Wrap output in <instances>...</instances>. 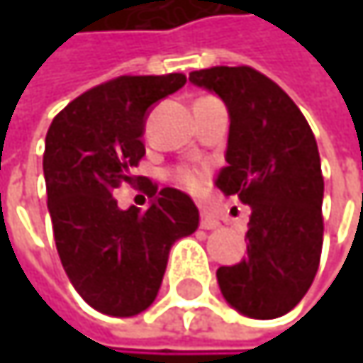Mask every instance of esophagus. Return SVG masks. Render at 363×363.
I'll return each instance as SVG.
<instances>
[{
  "label": "esophagus",
  "instance_id": "1",
  "mask_svg": "<svg viewBox=\"0 0 363 363\" xmlns=\"http://www.w3.org/2000/svg\"><path fill=\"white\" fill-rule=\"evenodd\" d=\"M199 225H201V229H216L220 223H218V218L216 216H212L210 212H201V220H199Z\"/></svg>",
  "mask_w": 363,
  "mask_h": 363
}]
</instances>
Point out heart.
<instances>
[{
	"instance_id": "heart-1",
	"label": "heart",
	"mask_w": 363,
	"mask_h": 363,
	"mask_svg": "<svg viewBox=\"0 0 363 363\" xmlns=\"http://www.w3.org/2000/svg\"><path fill=\"white\" fill-rule=\"evenodd\" d=\"M172 181L181 184L182 189L201 191L206 184V174L199 170H193V168H177V170H172Z\"/></svg>"
}]
</instances>
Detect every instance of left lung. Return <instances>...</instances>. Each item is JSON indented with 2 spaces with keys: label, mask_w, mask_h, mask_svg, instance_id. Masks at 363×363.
Here are the masks:
<instances>
[{
  "label": "left lung",
  "mask_w": 363,
  "mask_h": 363,
  "mask_svg": "<svg viewBox=\"0 0 363 363\" xmlns=\"http://www.w3.org/2000/svg\"><path fill=\"white\" fill-rule=\"evenodd\" d=\"M189 82L225 101L231 125L216 186L252 208L248 256L216 271L220 292L248 318L286 315L313 284L324 244L315 136L294 101L252 67L199 69Z\"/></svg>",
  "instance_id": "obj_1"
}]
</instances>
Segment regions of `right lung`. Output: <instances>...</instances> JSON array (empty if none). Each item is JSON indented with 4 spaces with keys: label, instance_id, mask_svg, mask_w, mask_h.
I'll return each mask as SVG.
<instances>
[{
    "label": "right lung",
    "instance_id": "add662e5",
    "mask_svg": "<svg viewBox=\"0 0 363 363\" xmlns=\"http://www.w3.org/2000/svg\"><path fill=\"white\" fill-rule=\"evenodd\" d=\"M186 84L182 73L119 75L60 111L45 134L43 177L60 262L79 296L101 313L130 318L155 301L168 254L199 212L179 189L136 177L151 105ZM141 184L154 203L119 211L112 191Z\"/></svg>",
    "mask_w": 363,
    "mask_h": 363
}]
</instances>
